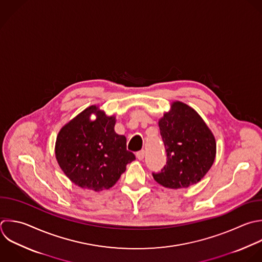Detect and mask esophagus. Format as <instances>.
<instances>
[{
  "label": "esophagus",
  "instance_id": "esophagus-1",
  "mask_svg": "<svg viewBox=\"0 0 262 262\" xmlns=\"http://www.w3.org/2000/svg\"><path fill=\"white\" fill-rule=\"evenodd\" d=\"M144 155H145V152H144V150H140V151H138L137 154H136V157H137V159L138 160H143L144 159Z\"/></svg>",
  "mask_w": 262,
  "mask_h": 262
}]
</instances>
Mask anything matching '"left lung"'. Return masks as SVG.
Returning <instances> with one entry per match:
<instances>
[{
  "instance_id": "left-lung-1",
  "label": "left lung",
  "mask_w": 262,
  "mask_h": 262,
  "mask_svg": "<svg viewBox=\"0 0 262 262\" xmlns=\"http://www.w3.org/2000/svg\"><path fill=\"white\" fill-rule=\"evenodd\" d=\"M159 127L167 162L152 173L154 179L174 189L198 183L215 160L216 143L210 129L194 110L179 101L159 121Z\"/></svg>"
}]
</instances>
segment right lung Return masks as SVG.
I'll return each instance as SVG.
<instances>
[{
	"label": "right lung",
	"mask_w": 262,
	"mask_h": 262,
	"mask_svg": "<svg viewBox=\"0 0 262 262\" xmlns=\"http://www.w3.org/2000/svg\"><path fill=\"white\" fill-rule=\"evenodd\" d=\"M95 113L97 119L90 120ZM115 117L92 105L59 132L55 155L64 174L78 186L95 191L108 189L135 160L127 150L126 137L115 132Z\"/></svg>",
	"instance_id": "obj_1"
}]
</instances>
